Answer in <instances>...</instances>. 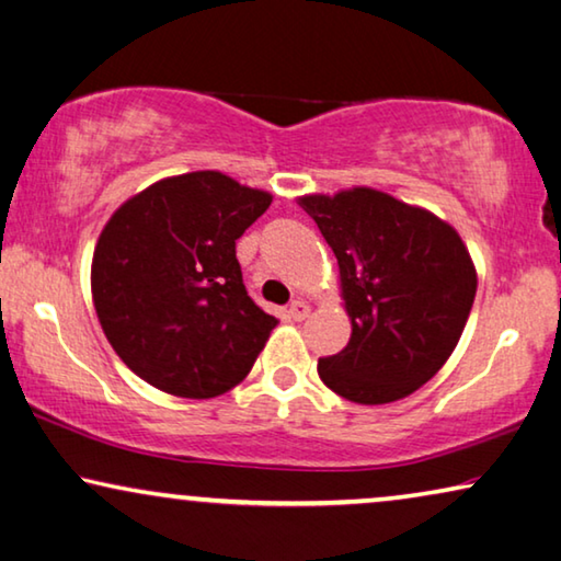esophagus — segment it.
I'll use <instances>...</instances> for the list:
<instances>
[{
    "instance_id": "34e87169",
    "label": "esophagus",
    "mask_w": 561,
    "mask_h": 561,
    "mask_svg": "<svg viewBox=\"0 0 561 561\" xmlns=\"http://www.w3.org/2000/svg\"><path fill=\"white\" fill-rule=\"evenodd\" d=\"M288 313H290V319H294V321H304L306 316L311 313V308H308L306 300L296 298V300H290V306H288Z\"/></svg>"
}]
</instances>
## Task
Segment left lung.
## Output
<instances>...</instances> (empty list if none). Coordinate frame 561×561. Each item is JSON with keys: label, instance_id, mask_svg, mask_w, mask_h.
Returning <instances> with one entry per match:
<instances>
[{"label": "left lung", "instance_id": "obj_1", "mask_svg": "<svg viewBox=\"0 0 561 561\" xmlns=\"http://www.w3.org/2000/svg\"><path fill=\"white\" fill-rule=\"evenodd\" d=\"M339 261L352 339L319 359L329 389L356 404L397 402L433 379L466 329L476 265L453 227L369 186L306 194Z\"/></svg>", "mask_w": 561, "mask_h": 561}]
</instances>
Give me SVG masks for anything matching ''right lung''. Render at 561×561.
I'll return each mask as SVG.
<instances>
[{
	"label": "right lung",
	"instance_id": "obj_1",
	"mask_svg": "<svg viewBox=\"0 0 561 561\" xmlns=\"http://www.w3.org/2000/svg\"><path fill=\"white\" fill-rule=\"evenodd\" d=\"M271 202L222 172H190L113 213L91 290L105 339L134 375L190 400L248 377L278 319L248 296L234 240Z\"/></svg>",
	"mask_w": 561,
	"mask_h": 561
}]
</instances>
